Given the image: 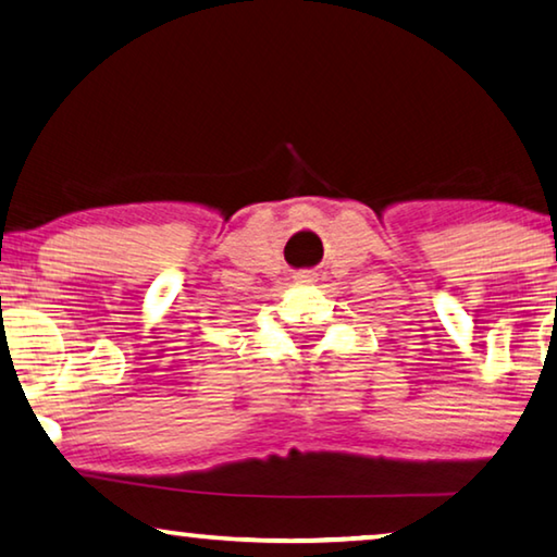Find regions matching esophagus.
I'll return each mask as SVG.
<instances>
[{
  "label": "esophagus",
  "mask_w": 557,
  "mask_h": 557,
  "mask_svg": "<svg viewBox=\"0 0 557 557\" xmlns=\"http://www.w3.org/2000/svg\"><path fill=\"white\" fill-rule=\"evenodd\" d=\"M293 280L297 282V285H312V282H318V272H314V270H300V272H295Z\"/></svg>",
  "instance_id": "obj_1"
}]
</instances>
